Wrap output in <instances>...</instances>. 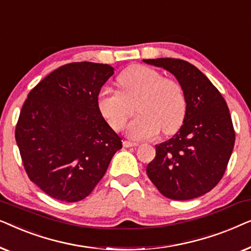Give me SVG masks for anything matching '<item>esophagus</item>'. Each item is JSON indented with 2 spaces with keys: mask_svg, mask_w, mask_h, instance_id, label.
I'll return each mask as SVG.
<instances>
[{
  "mask_svg": "<svg viewBox=\"0 0 251 251\" xmlns=\"http://www.w3.org/2000/svg\"><path fill=\"white\" fill-rule=\"evenodd\" d=\"M138 145H139L138 143L131 142V140H125V142H123V146H125V147H136Z\"/></svg>",
  "mask_w": 251,
  "mask_h": 251,
  "instance_id": "34e87169",
  "label": "esophagus"
}]
</instances>
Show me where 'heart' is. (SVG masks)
<instances>
[{
    "mask_svg": "<svg viewBox=\"0 0 251 251\" xmlns=\"http://www.w3.org/2000/svg\"><path fill=\"white\" fill-rule=\"evenodd\" d=\"M119 91L102 89L97 96L100 114L112 129L121 130L132 115L136 101L138 116L129 123L131 138H153L160 130L173 135L180 129L187 111V100L179 82L163 77L159 71L144 65H132L116 78Z\"/></svg>",
    "mask_w": 251,
    "mask_h": 251,
    "instance_id": "b5f03b06",
    "label": "heart"
}]
</instances>
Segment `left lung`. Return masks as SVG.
<instances>
[{
	"label": "left lung",
	"mask_w": 251,
	"mask_h": 251,
	"mask_svg": "<svg viewBox=\"0 0 251 251\" xmlns=\"http://www.w3.org/2000/svg\"><path fill=\"white\" fill-rule=\"evenodd\" d=\"M173 73L184 89L187 111L179 131L155 146L146 168L159 192L171 200H191L211 191L224 176L235 142L227 104L194 65L176 58L144 59Z\"/></svg>",
	"instance_id": "left-lung-1"
}]
</instances>
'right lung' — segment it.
<instances>
[{
  "instance_id": "right-lung-1",
  "label": "right lung",
  "mask_w": 251,
  "mask_h": 251,
  "mask_svg": "<svg viewBox=\"0 0 251 251\" xmlns=\"http://www.w3.org/2000/svg\"><path fill=\"white\" fill-rule=\"evenodd\" d=\"M113 74L107 64H66L27 96L16 142L27 176L51 198L83 200L122 149L121 137L97 106L99 91Z\"/></svg>"
}]
</instances>
